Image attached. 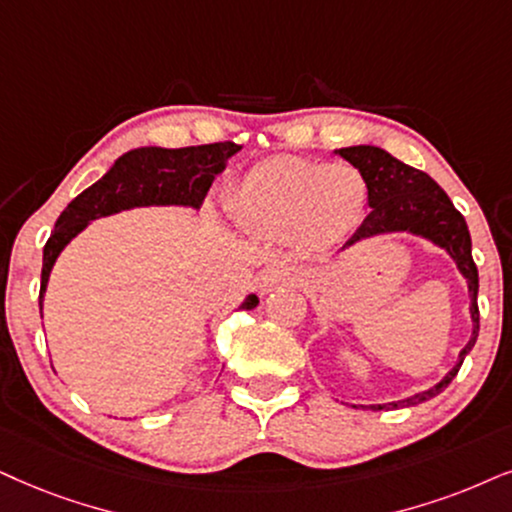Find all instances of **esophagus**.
Here are the masks:
<instances>
[{
  "instance_id": "obj_1",
  "label": "esophagus",
  "mask_w": 512,
  "mask_h": 512,
  "mask_svg": "<svg viewBox=\"0 0 512 512\" xmlns=\"http://www.w3.org/2000/svg\"><path fill=\"white\" fill-rule=\"evenodd\" d=\"M290 278H293V269L286 267V264H271V267L262 271L257 281H260V288L267 293V290L276 288L278 283H288Z\"/></svg>"
}]
</instances>
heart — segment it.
<instances>
[{
	"mask_svg": "<svg viewBox=\"0 0 512 512\" xmlns=\"http://www.w3.org/2000/svg\"><path fill=\"white\" fill-rule=\"evenodd\" d=\"M366 203V177L354 165L276 158L238 181L231 212L245 229L328 248L357 229Z\"/></svg>",
	"mask_w": 512,
	"mask_h": 512,
	"instance_id": "b5f03b06",
	"label": "heart"
}]
</instances>
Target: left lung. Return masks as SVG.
I'll return each instance as SVG.
<instances>
[{"label":"left lung","instance_id":"8db88e82","mask_svg":"<svg viewBox=\"0 0 512 512\" xmlns=\"http://www.w3.org/2000/svg\"><path fill=\"white\" fill-rule=\"evenodd\" d=\"M347 163H352L366 177L368 184V217L361 222L345 248L364 243L368 238L387 236V234H411L425 238L437 248L449 252L451 260L456 262V269L468 281L470 295V321L472 335L468 345L461 349L458 361L449 373L432 385L430 390L416 392L411 397H404L390 404H371L364 409L383 411V409H399V406H416L420 401H428L437 397L451 380L456 378L458 368L463 359L475 347L477 333H480V309H477V288H480V278H477V267L472 262V241L468 224L461 212L454 208L449 196H446L442 186L437 184L430 174L416 170V167L401 163L378 146H347L335 151Z\"/></svg>","mask_w":512,"mask_h":512}]
</instances>
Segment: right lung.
<instances>
[{
	"mask_svg": "<svg viewBox=\"0 0 512 512\" xmlns=\"http://www.w3.org/2000/svg\"><path fill=\"white\" fill-rule=\"evenodd\" d=\"M241 151L234 141L219 144L186 146V148H160L141 146L127 151L115 160L111 170L84 189L68 208L56 219L42 257V288H40V314L42 300L47 293L49 274L63 248L87 229L89 222L115 212L148 208V205H181L198 210L208 196L212 181L224 172L226 160ZM260 297L248 295L241 309H255Z\"/></svg>",
	"mask_w": 512,
	"mask_h": 512,
	"instance_id": "obj_1",
	"label": "right lung"
}]
</instances>
